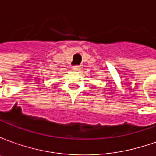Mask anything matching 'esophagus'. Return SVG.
Returning a JSON list of instances; mask_svg holds the SVG:
<instances>
[{
  "label": "esophagus",
  "instance_id": "esophagus-1",
  "mask_svg": "<svg viewBox=\"0 0 156 156\" xmlns=\"http://www.w3.org/2000/svg\"><path fill=\"white\" fill-rule=\"evenodd\" d=\"M81 69V67L79 66V65H74L73 67V71H79Z\"/></svg>",
  "mask_w": 156,
  "mask_h": 156
}]
</instances>
